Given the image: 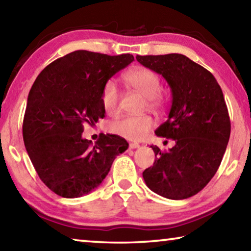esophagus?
Masks as SVG:
<instances>
[{"label":"esophagus","instance_id":"obj_1","mask_svg":"<svg viewBox=\"0 0 251 251\" xmlns=\"http://www.w3.org/2000/svg\"><path fill=\"white\" fill-rule=\"evenodd\" d=\"M139 144L137 143H129V148L130 150H135V148H138Z\"/></svg>","mask_w":251,"mask_h":251}]
</instances>
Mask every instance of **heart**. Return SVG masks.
<instances>
[{"instance_id": "heart-1", "label": "heart", "mask_w": 251, "mask_h": 251, "mask_svg": "<svg viewBox=\"0 0 251 251\" xmlns=\"http://www.w3.org/2000/svg\"><path fill=\"white\" fill-rule=\"evenodd\" d=\"M127 86L141 93L146 97V104L150 108L158 109L163 106V96L160 94V77L154 70L148 67H135L123 75ZM101 104L108 115H115L120 108V92L113 82L105 84L101 92ZM154 122L148 115L123 116L110 123L112 133L120 135L130 141H139L145 137L152 128Z\"/></svg>"}]
</instances>
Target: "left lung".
I'll return each mask as SVG.
<instances>
[{
  "label": "left lung",
  "instance_id": "left-lung-1",
  "mask_svg": "<svg viewBox=\"0 0 251 251\" xmlns=\"http://www.w3.org/2000/svg\"><path fill=\"white\" fill-rule=\"evenodd\" d=\"M142 65L167 80L173 100L168 120L156 129L175 146L161 151L143 173L152 192L174 201L194 196L215 176L230 136V118L222 88L209 71L182 54L137 55Z\"/></svg>",
  "mask_w": 251,
  "mask_h": 251
}]
</instances>
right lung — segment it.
Instances as JSON below:
<instances>
[{
	"instance_id": "1",
	"label": "right lung",
	"mask_w": 251,
	"mask_h": 251,
	"mask_svg": "<svg viewBox=\"0 0 251 251\" xmlns=\"http://www.w3.org/2000/svg\"><path fill=\"white\" fill-rule=\"evenodd\" d=\"M134 61L131 54L75 50L41 72L28 93L23 120L25 148L41 180L56 195L77 198L107 175L128 143L100 135L95 145L84 139V124L105 116L101 92L107 80Z\"/></svg>"
}]
</instances>
